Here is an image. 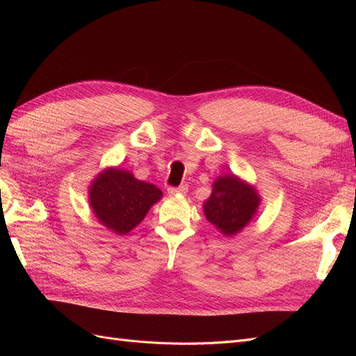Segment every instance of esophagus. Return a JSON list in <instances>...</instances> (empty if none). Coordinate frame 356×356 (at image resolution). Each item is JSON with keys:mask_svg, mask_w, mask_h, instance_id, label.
<instances>
[{"mask_svg": "<svg viewBox=\"0 0 356 356\" xmlns=\"http://www.w3.org/2000/svg\"><path fill=\"white\" fill-rule=\"evenodd\" d=\"M188 191V187L186 184H182L179 187H169L168 188V193L170 196H177V195H186V193Z\"/></svg>", "mask_w": 356, "mask_h": 356, "instance_id": "34e87169", "label": "esophagus"}]
</instances>
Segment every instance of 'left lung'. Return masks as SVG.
Masks as SVG:
<instances>
[{
    "mask_svg": "<svg viewBox=\"0 0 356 356\" xmlns=\"http://www.w3.org/2000/svg\"><path fill=\"white\" fill-rule=\"evenodd\" d=\"M260 203L261 196L254 186L238 175L225 174L215 178L203 212L221 234L234 236L252 221Z\"/></svg>",
    "mask_w": 356,
    "mask_h": 356,
    "instance_id": "1",
    "label": "left lung"
}]
</instances>
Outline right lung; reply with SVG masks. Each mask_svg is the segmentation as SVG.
<instances>
[{
  "label": "right lung",
  "mask_w": 356,
  "mask_h": 356,
  "mask_svg": "<svg viewBox=\"0 0 356 356\" xmlns=\"http://www.w3.org/2000/svg\"><path fill=\"white\" fill-rule=\"evenodd\" d=\"M163 193L154 184L134 177L131 170L108 166L89 186V204L104 227L127 234L141 222Z\"/></svg>",
  "instance_id": "1"
}]
</instances>
